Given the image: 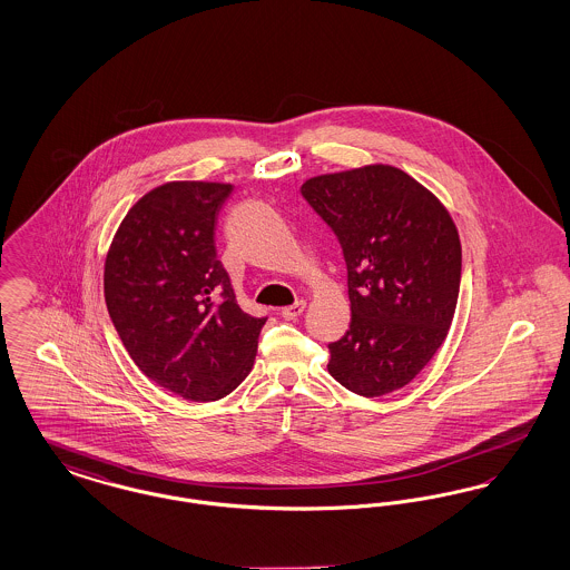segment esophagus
Wrapping results in <instances>:
<instances>
[{
	"instance_id": "esophagus-1",
	"label": "esophagus",
	"mask_w": 570,
	"mask_h": 570,
	"mask_svg": "<svg viewBox=\"0 0 570 570\" xmlns=\"http://www.w3.org/2000/svg\"><path fill=\"white\" fill-rule=\"evenodd\" d=\"M303 309H305V301H297V303L284 307V309H282V316H284L286 321H297L298 316L303 314Z\"/></svg>"
}]
</instances>
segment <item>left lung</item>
<instances>
[{
	"mask_svg": "<svg viewBox=\"0 0 570 570\" xmlns=\"http://www.w3.org/2000/svg\"><path fill=\"white\" fill-rule=\"evenodd\" d=\"M337 235L351 328L328 344V374L363 397L406 386L446 340L458 307V226L432 191L389 164L328 173L301 186Z\"/></svg>",
	"mask_w": 570,
	"mask_h": 570,
	"instance_id": "left-lung-1",
	"label": "left lung"
}]
</instances>
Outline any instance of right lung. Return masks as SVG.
I'll return each instance as SVG.
<instances>
[{
    "mask_svg": "<svg viewBox=\"0 0 570 570\" xmlns=\"http://www.w3.org/2000/svg\"><path fill=\"white\" fill-rule=\"evenodd\" d=\"M233 190L168 181L121 219L105 261L110 321L138 370L190 402H216L252 372L261 328L217 261L216 224Z\"/></svg>",
    "mask_w": 570,
    "mask_h": 570,
    "instance_id": "right-lung-1",
    "label": "right lung"
}]
</instances>
